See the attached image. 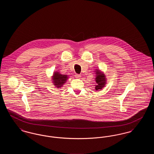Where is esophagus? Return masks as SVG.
Listing matches in <instances>:
<instances>
[{
    "instance_id": "obj_1",
    "label": "esophagus",
    "mask_w": 154,
    "mask_h": 154,
    "mask_svg": "<svg viewBox=\"0 0 154 154\" xmlns=\"http://www.w3.org/2000/svg\"><path fill=\"white\" fill-rule=\"evenodd\" d=\"M75 76V77H76V78H77V79H80L81 77V75H80V74H76Z\"/></svg>"
}]
</instances>
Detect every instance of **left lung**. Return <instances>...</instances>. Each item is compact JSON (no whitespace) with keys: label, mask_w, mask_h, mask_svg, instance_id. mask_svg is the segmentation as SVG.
Listing matches in <instances>:
<instances>
[{"label":"left lung","mask_w":154,"mask_h":154,"mask_svg":"<svg viewBox=\"0 0 154 154\" xmlns=\"http://www.w3.org/2000/svg\"><path fill=\"white\" fill-rule=\"evenodd\" d=\"M95 72L96 91H100L103 88L105 87L107 84V77L105 73L99 69H96L95 70Z\"/></svg>","instance_id":"1"}]
</instances>
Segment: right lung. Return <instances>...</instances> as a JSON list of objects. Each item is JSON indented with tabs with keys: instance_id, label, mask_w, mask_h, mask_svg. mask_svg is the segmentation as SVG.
Wrapping results in <instances>:
<instances>
[{
	"instance_id": "add662e5",
	"label": "right lung",
	"mask_w": 154,
	"mask_h": 154,
	"mask_svg": "<svg viewBox=\"0 0 154 154\" xmlns=\"http://www.w3.org/2000/svg\"><path fill=\"white\" fill-rule=\"evenodd\" d=\"M51 81L55 87L61 88L69 79V75L61 74L58 71L54 72L51 76Z\"/></svg>"
}]
</instances>
